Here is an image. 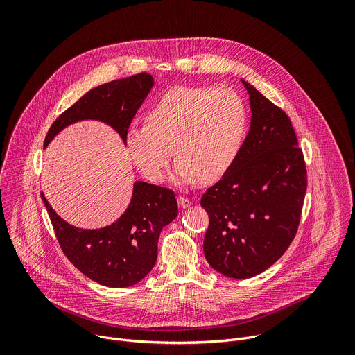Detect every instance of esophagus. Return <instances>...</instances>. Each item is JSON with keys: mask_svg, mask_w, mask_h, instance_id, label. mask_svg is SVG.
<instances>
[{"mask_svg": "<svg viewBox=\"0 0 355 355\" xmlns=\"http://www.w3.org/2000/svg\"><path fill=\"white\" fill-rule=\"evenodd\" d=\"M177 200H178V207L182 208V209H185V208H188V207L192 205V200H191V199H188V198H185V196H181V195L177 198Z\"/></svg>", "mask_w": 355, "mask_h": 355, "instance_id": "esophagus-1", "label": "esophagus"}]
</instances>
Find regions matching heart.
<instances>
[{"label":"heart","mask_w":355,"mask_h":355,"mask_svg":"<svg viewBox=\"0 0 355 355\" xmlns=\"http://www.w3.org/2000/svg\"><path fill=\"white\" fill-rule=\"evenodd\" d=\"M245 123V107L234 89L174 87L148 108L144 126L128 130L125 147L151 182L164 180L174 151L177 180L211 184L234 162Z\"/></svg>","instance_id":"b5f03b06"}]
</instances>
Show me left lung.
Masks as SVG:
<instances>
[{"instance_id":"8db88e82","label":"left lung","mask_w":355,"mask_h":355,"mask_svg":"<svg viewBox=\"0 0 355 355\" xmlns=\"http://www.w3.org/2000/svg\"><path fill=\"white\" fill-rule=\"evenodd\" d=\"M250 130L223 177L200 198L209 215L204 252L218 272L244 279L270 268L293 240L306 167L288 115L241 80Z\"/></svg>"}]
</instances>
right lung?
I'll use <instances>...</instances> for the list:
<instances>
[{"instance_id": "add662e5", "label": "right lung", "mask_w": 355, "mask_h": 355, "mask_svg": "<svg viewBox=\"0 0 355 355\" xmlns=\"http://www.w3.org/2000/svg\"><path fill=\"white\" fill-rule=\"evenodd\" d=\"M153 85V77L140 73L89 89L50 126L43 146L64 128L88 119L110 125L125 143L130 122ZM40 195L66 257L85 277L110 288L132 286L151 271L162 229L178 215L171 189L143 181L133 184L130 204L116 222L92 230L63 220Z\"/></svg>"}]
</instances>
